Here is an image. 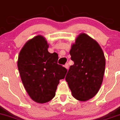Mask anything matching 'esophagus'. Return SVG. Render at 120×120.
Masks as SVG:
<instances>
[{"instance_id": "esophagus-1", "label": "esophagus", "mask_w": 120, "mask_h": 120, "mask_svg": "<svg viewBox=\"0 0 120 120\" xmlns=\"http://www.w3.org/2000/svg\"><path fill=\"white\" fill-rule=\"evenodd\" d=\"M64 67H65L67 69H68V68H69V64L68 63H66V64L64 65Z\"/></svg>"}]
</instances>
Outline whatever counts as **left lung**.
Returning a JSON list of instances; mask_svg holds the SVG:
<instances>
[{
  "instance_id": "obj_1",
  "label": "left lung",
  "mask_w": 120,
  "mask_h": 120,
  "mask_svg": "<svg viewBox=\"0 0 120 120\" xmlns=\"http://www.w3.org/2000/svg\"><path fill=\"white\" fill-rule=\"evenodd\" d=\"M70 54L74 64L71 66L66 81L73 96L86 101L98 93L103 81L105 58L98 42L81 33L72 45Z\"/></svg>"
}]
</instances>
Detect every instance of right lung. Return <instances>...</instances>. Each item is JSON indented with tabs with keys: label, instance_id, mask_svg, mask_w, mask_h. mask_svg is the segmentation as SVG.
Wrapping results in <instances>:
<instances>
[{
	"label": "right lung",
	"instance_id": "obj_1",
	"mask_svg": "<svg viewBox=\"0 0 120 120\" xmlns=\"http://www.w3.org/2000/svg\"><path fill=\"white\" fill-rule=\"evenodd\" d=\"M48 48L43 36H35L24 45L17 62L26 90L39 103L49 102L55 96L59 81L64 78L68 71L57 63V54L49 53Z\"/></svg>",
	"mask_w": 120,
	"mask_h": 120
}]
</instances>
